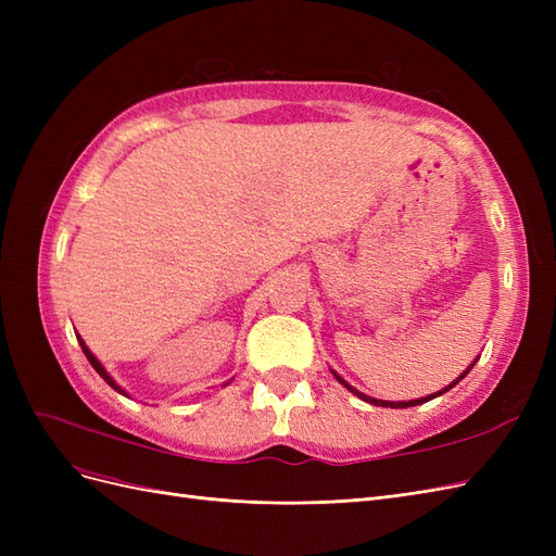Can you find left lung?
Returning <instances> with one entry per match:
<instances>
[{
	"mask_svg": "<svg viewBox=\"0 0 556 556\" xmlns=\"http://www.w3.org/2000/svg\"><path fill=\"white\" fill-rule=\"evenodd\" d=\"M480 359V357H478ZM476 359V362H478ZM476 362L473 364H470L468 368H466V371L457 378V380H452L447 387H443V390L441 392H433V394H429V396H422V399H413V401H382V399H374V396H366V394H362L359 390H355V387H352V384H348L339 374H336L333 371V368H331V374H333V378L336 380H339L343 387H345V390L348 392H352V394H355V396H359L362 401H366V403H371V406H382V408H410V406H419V403H427V401H431V399H435V396H441V394H445V392H450L452 390V387L454 384H457L462 378H466L468 376V371H470V368H473L476 366Z\"/></svg>",
	"mask_w": 556,
	"mask_h": 556,
	"instance_id": "8db88e82",
	"label": "left lung"
}]
</instances>
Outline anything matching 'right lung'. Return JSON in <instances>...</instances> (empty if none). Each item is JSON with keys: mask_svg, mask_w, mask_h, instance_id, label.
I'll use <instances>...</instances> for the list:
<instances>
[{"mask_svg": "<svg viewBox=\"0 0 556 556\" xmlns=\"http://www.w3.org/2000/svg\"><path fill=\"white\" fill-rule=\"evenodd\" d=\"M76 339H78V343H80L83 352H86V357H88V362L92 364V368H94V371H97L99 376H102V378H104V380H106V382H109V384L113 387V390H115L117 394H123V396H129V394H127V392L123 390V387H121V384H117V382H115V380H113V378L109 376V371H106V368L102 366V362H99V359H97V357L92 355V352H90V348L86 345V341H83V339H80V336H76ZM225 384H229V382H225Z\"/></svg>", "mask_w": 556, "mask_h": 556, "instance_id": "1", "label": "right lung"}]
</instances>
